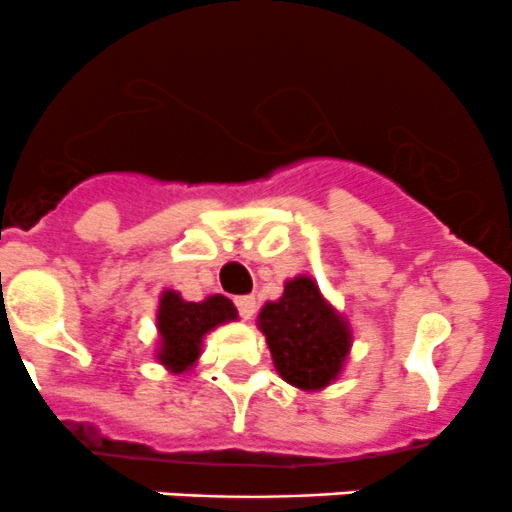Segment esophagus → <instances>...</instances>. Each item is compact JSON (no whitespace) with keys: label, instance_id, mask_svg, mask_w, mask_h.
Masks as SVG:
<instances>
[{"label":"esophagus","instance_id":"1","mask_svg":"<svg viewBox=\"0 0 512 512\" xmlns=\"http://www.w3.org/2000/svg\"><path fill=\"white\" fill-rule=\"evenodd\" d=\"M235 304H237V312H240L242 319H252V317H255V312H257L255 297H237Z\"/></svg>","mask_w":512,"mask_h":512}]
</instances>
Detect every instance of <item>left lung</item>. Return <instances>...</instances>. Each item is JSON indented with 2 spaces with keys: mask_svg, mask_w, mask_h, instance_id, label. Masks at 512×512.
I'll return each mask as SVG.
<instances>
[{
  "mask_svg": "<svg viewBox=\"0 0 512 512\" xmlns=\"http://www.w3.org/2000/svg\"><path fill=\"white\" fill-rule=\"evenodd\" d=\"M257 327L265 334L277 374L302 391L332 384L352 349L347 319L307 275L289 280L282 297L260 309Z\"/></svg>",
  "mask_w": 512,
  "mask_h": 512,
  "instance_id": "8db88e82",
  "label": "left lung"
}]
</instances>
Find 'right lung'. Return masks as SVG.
I'll return each instance as SVG.
<instances>
[{
	"mask_svg": "<svg viewBox=\"0 0 512 512\" xmlns=\"http://www.w3.org/2000/svg\"><path fill=\"white\" fill-rule=\"evenodd\" d=\"M237 309L223 294L203 299V302H185L178 292L165 289L160 294L156 327L158 352L156 359L170 374H183L193 369L203 349L205 334L225 322H235Z\"/></svg>",
	"mask_w": 512,
	"mask_h": 512,
	"instance_id": "1",
	"label": "right lung"
}]
</instances>
